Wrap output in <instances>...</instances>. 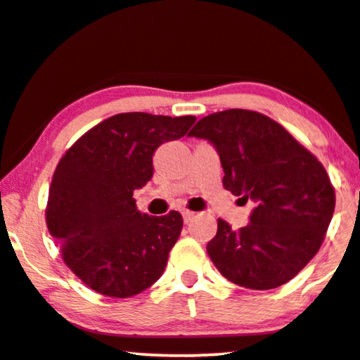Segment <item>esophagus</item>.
<instances>
[{
    "label": "esophagus",
    "instance_id": "34e87169",
    "mask_svg": "<svg viewBox=\"0 0 360 360\" xmlns=\"http://www.w3.org/2000/svg\"><path fill=\"white\" fill-rule=\"evenodd\" d=\"M183 217H184V222L189 224L191 220H193V219L195 217V212H193V210L186 209V210H183Z\"/></svg>",
    "mask_w": 360,
    "mask_h": 360
}]
</instances>
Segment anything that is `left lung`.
I'll list each match as a JSON object with an SVG mask.
<instances>
[{"label": "left lung", "instance_id": "obj_1", "mask_svg": "<svg viewBox=\"0 0 360 360\" xmlns=\"http://www.w3.org/2000/svg\"><path fill=\"white\" fill-rule=\"evenodd\" d=\"M189 136L217 148L224 188L255 200L250 224L217 220L207 243L215 268L250 290L288 283L323 245L336 207L329 174L313 153L266 115L230 108L200 118Z\"/></svg>", "mask_w": 360, "mask_h": 360}]
</instances>
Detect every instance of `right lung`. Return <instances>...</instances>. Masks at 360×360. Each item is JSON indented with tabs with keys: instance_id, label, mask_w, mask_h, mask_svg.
Segmentation results:
<instances>
[{
	"instance_id": "right-lung-1",
	"label": "right lung",
	"mask_w": 360,
	"mask_h": 360,
	"mask_svg": "<svg viewBox=\"0 0 360 360\" xmlns=\"http://www.w3.org/2000/svg\"><path fill=\"white\" fill-rule=\"evenodd\" d=\"M194 122L193 115L118 113L62 155L49 186L46 224L62 260L90 290L130 298L160 280L183 215L143 214L133 191L151 179L156 148L184 136Z\"/></svg>"
}]
</instances>
